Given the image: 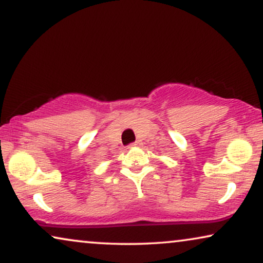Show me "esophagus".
<instances>
[{"mask_svg": "<svg viewBox=\"0 0 263 263\" xmlns=\"http://www.w3.org/2000/svg\"><path fill=\"white\" fill-rule=\"evenodd\" d=\"M142 146V142L141 141H135V142H133V143H130V146L129 147H141Z\"/></svg>", "mask_w": 263, "mask_h": 263, "instance_id": "obj_1", "label": "esophagus"}]
</instances>
